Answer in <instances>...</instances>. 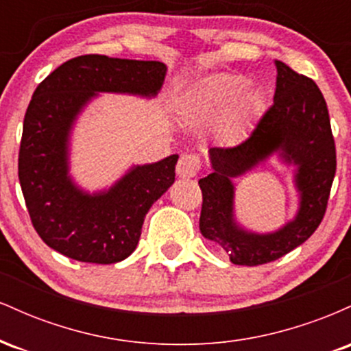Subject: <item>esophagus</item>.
Here are the masks:
<instances>
[{
	"label": "esophagus",
	"instance_id": "esophagus-1",
	"mask_svg": "<svg viewBox=\"0 0 351 351\" xmlns=\"http://www.w3.org/2000/svg\"><path fill=\"white\" fill-rule=\"evenodd\" d=\"M201 168V160L196 153H183L176 165V173L181 178H193Z\"/></svg>",
	"mask_w": 351,
	"mask_h": 351
}]
</instances>
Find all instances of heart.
<instances>
[{
  "mask_svg": "<svg viewBox=\"0 0 351 351\" xmlns=\"http://www.w3.org/2000/svg\"><path fill=\"white\" fill-rule=\"evenodd\" d=\"M247 79L239 74L217 72L196 80L180 99L181 114L191 119L206 120L223 108L224 114L217 122V132L224 140H236L244 134L245 127L259 110L263 94L249 88Z\"/></svg>",
  "mask_w": 351,
  "mask_h": 351,
  "instance_id": "b5f03b06",
  "label": "heart"
}]
</instances>
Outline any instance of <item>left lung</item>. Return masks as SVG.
<instances>
[{
    "mask_svg": "<svg viewBox=\"0 0 351 351\" xmlns=\"http://www.w3.org/2000/svg\"><path fill=\"white\" fill-rule=\"evenodd\" d=\"M274 104L243 143L209 148L213 171L201 178L199 231L223 247L232 264L259 265L279 259L308 239L322 223L337 170L335 140L327 102L312 79L276 60ZM274 152L296 165L300 209L293 220L267 235L247 232L235 221L232 178L250 171Z\"/></svg>",
    "mask_w": 351,
    "mask_h": 351,
    "instance_id": "1",
    "label": "left lung"
}]
</instances>
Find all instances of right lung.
Masks as SVG:
<instances>
[{
    "label": "right lung",
    "mask_w": 351,
    "mask_h": 351,
    "mask_svg": "<svg viewBox=\"0 0 351 351\" xmlns=\"http://www.w3.org/2000/svg\"><path fill=\"white\" fill-rule=\"evenodd\" d=\"M158 60L79 56L36 87L24 115L18 175L31 223L51 249L80 263L115 264L135 251L148 209L175 183L178 155L136 165L108 189L87 193L69 175L75 120L99 92L155 97Z\"/></svg>",
    "instance_id": "add662e5"
}]
</instances>
